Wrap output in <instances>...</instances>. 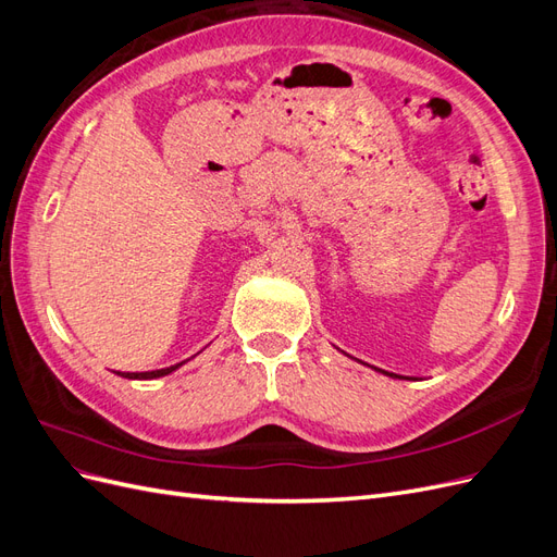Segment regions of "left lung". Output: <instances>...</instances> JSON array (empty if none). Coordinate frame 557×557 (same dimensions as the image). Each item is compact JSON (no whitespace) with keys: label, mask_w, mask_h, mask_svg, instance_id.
Segmentation results:
<instances>
[{"label":"left lung","mask_w":557,"mask_h":557,"mask_svg":"<svg viewBox=\"0 0 557 557\" xmlns=\"http://www.w3.org/2000/svg\"><path fill=\"white\" fill-rule=\"evenodd\" d=\"M383 374H387V372H383ZM391 376H393V374H391ZM397 379H399V376H397Z\"/></svg>","instance_id":"8db88e82"}]
</instances>
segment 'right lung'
<instances>
[{
	"label": "right lung",
	"instance_id": "obj_1",
	"mask_svg": "<svg viewBox=\"0 0 557 557\" xmlns=\"http://www.w3.org/2000/svg\"><path fill=\"white\" fill-rule=\"evenodd\" d=\"M181 364H183V362L172 364V367H164V369H156V372H125V374L117 372V376H123V379H160V376L172 374L174 369H178Z\"/></svg>",
	"mask_w": 557,
	"mask_h": 557
}]
</instances>
